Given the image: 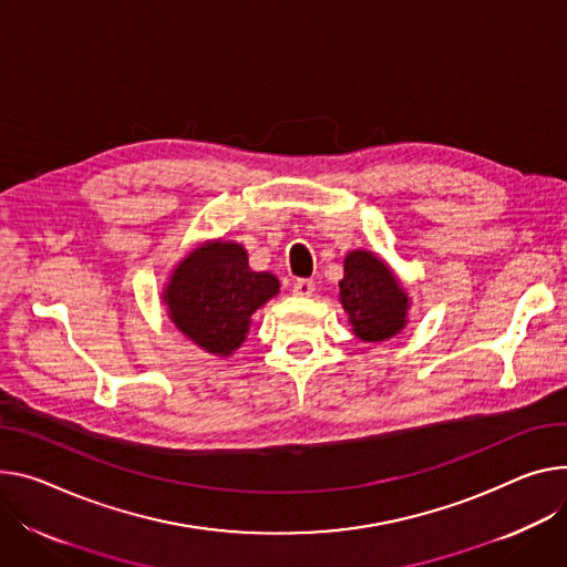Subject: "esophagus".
I'll return each instance as SVG.
<instances>
[{"mask_svg": "<svg viewBox=\"0 0 567 567\" xmlns=\"http://www.w3.org/2000/svg\"><path fill=\"white\" fill-rule=\"evenodd\" d=\"M291 291L296 298H310L315 293V282L312 280H296Z\"/></svg>", "mask_w": 567, "mask_h": 567, "instance_id": "1", "label": "esophagus"}]
</instances>
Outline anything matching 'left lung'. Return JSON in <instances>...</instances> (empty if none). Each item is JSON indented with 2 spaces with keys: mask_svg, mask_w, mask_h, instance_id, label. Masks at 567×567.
<instances>
[{
  "mask_svg": "<svg viewBox=\"0 0 567 567\" xmlns=\"http://www.w3.org/2000/svg\"><path fill=\"white\" fill-rule=\"evenodd\" d=\"M339 302L352 334L364 343L398 337L409 323L411 298L395 271L373 250H350L339 280Z\"/></svg>",
  "mask_w": 567,
  "mask_h": 567,
  "instance_id": "left-lung-1",
  "label": "left lung"
}]
</instances>
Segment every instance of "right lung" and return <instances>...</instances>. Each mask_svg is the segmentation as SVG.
Listing matches in <instances>:
<instances>
[{"mask_svg":"<svg viewBox=\"0 0 567 567\" xmlns=\"http://www.w3.org/2000/svg\"><path fill=\"white\" fill-rule=\"evenodd\" d=\"M280 291L269 271H252L233 239L196 244L167 276L163 302L178 332L219 359L246 341L252 315Z\"/></svg>","mask_w":567,"mask_h":567,"instance_id":"add662e5","label":"right lung"}]
</instances>
